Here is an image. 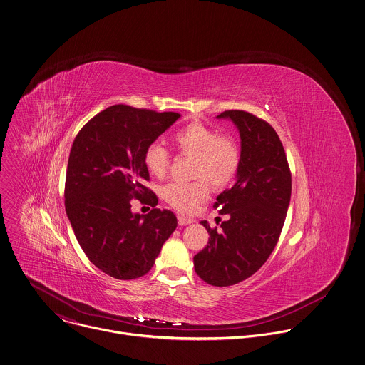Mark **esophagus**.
Segmentation results:
<instances>
[{
	"instance_id": "obj_1",
	"label": "esophagus",
	"mask_w": 365,
	"mask_h": 365,
	"mask_svg": "<svg viewBox=\"0 0 365 365\" xmlns=\"http://www.w3.org/2000/svg\"><path fill=\"white\" fill-rule=\"evenodd\" d=\"M193 222V220L192 218H187V217H185V215H178V224L179 225H187V224H192Z\"/></svg>"
}]
</instances>
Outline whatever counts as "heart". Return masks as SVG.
<instances>
[{"mask_svg": "<svg viewBox=\"0 0 365 365\" xmlns=\"http://www.w3.org/2000/svg\"><path fill=\"white\" fill-rule=\"evenodd\" d=\"M170 141L179 154L193 157L192 176L197 178L187 183L170 182L161 190L163 200L182 212L195 211L207 199L210 186L215 190L227 187L240 169L241 151L235 140L207 124L189 123L178 128ZM143 161L153 176L163 178L170 155L161 144L153 143L145 148Z\"/></svg>", "mask_w": 365, "mask_h": 365, "instance_id": "1", "label": "heart"}]
</instances>
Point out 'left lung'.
<instances>
[{"instance_id":"obj_1","label":"left lung","mask_w":365,"mask_h":365,"mask_svg":"<svg viewBox=\"0 0 365 365\" xmlns=\"http://www.w3.org/2000/svg\"><path fill=\"white\" fill-rule=\"evenodd\" d=\"M241 134L238 179L214 207L227 220L220 228L202 221L210 238L195 257L207 284L228 287L255 274L279 242L291 199V170L276 130L245 110H225ZM221 221V218H220Z\"/></svg>"}]
</instances>
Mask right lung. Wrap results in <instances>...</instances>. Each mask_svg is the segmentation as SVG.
I'll list each match as a JSON object with an SVG mask.
<instances>
[{
    "label": "right lung",
    "mask_w": 365,
    "mask_h": 365,
    "mask_svg": "<svg viewBox=\"0 0 365 365\" xmlns=\"http://www.w3.org/2000/svg\"><path fill=\"white\" fill-rule=\"evenodd\" d=\"M179 118L113 105L86 123L73 143L64 187L67 217L86 257L110 277L147 274L178 225L170 210L155 208L157 195L143 185L150 180L143 155ZM134 200L153 210L134 215Z\"/></svg>",
    "instance_id": "obj_1"
}]
</instances>
